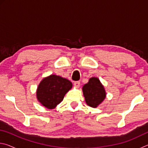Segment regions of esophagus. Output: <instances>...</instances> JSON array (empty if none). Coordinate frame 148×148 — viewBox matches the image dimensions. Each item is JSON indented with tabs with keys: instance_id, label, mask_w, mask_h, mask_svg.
I'll return each mask as SVG.
<instances>
[{
	"instance_id": "1",
	"label": "esophagus",
	"mask_w": 148,
	"mask_h": 148,
	"mask_svg": "<svg viewBox=\"0 0 148 148\" xmlns=\"http://www.w3.org/2000/svg\"><path fill=\"white\" fill-rule=\"evenodd\" d=\"M80 86V82L79 81H77V82H74V86L76 87H79Z\"/></svg>"
}]
</instances>
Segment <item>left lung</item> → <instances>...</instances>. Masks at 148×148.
<instances>
[{"label": "left lung", "mask_w": 148, "mask_h": 148, "mask_svg": "<svg viewBox=\"0 0 148 148\" xmlns=\"http://www.w3.org/2000/svg\"><path fill=\"white\" fill-rule=\"evenodd\" d=\"M82 91L87 104L92 108L98 106L106 98L104 87L97 77H91L83 86Z\"/></svg>", "instance_id": "obj_1"}]
</instances>
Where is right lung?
Segmentation results:
<instances>
[{
    "label": "right lung",
    "mask_w": 148,
    "mask_h": 148,
    "mask_svg": "<svg viewBox=\"0 0 148 148\" xmlns=\"http://www.w3.org/2000/svg\"><path fill=\"white\" fill-rule=\"evenodd\" d=\"M72 87V82L69 79L51 74L44 78L38 85L37 99L47 108L53 109L62 101L64 95Z\"/></svg>",
    "instance_id": "obj_1"
}]
</instances>
